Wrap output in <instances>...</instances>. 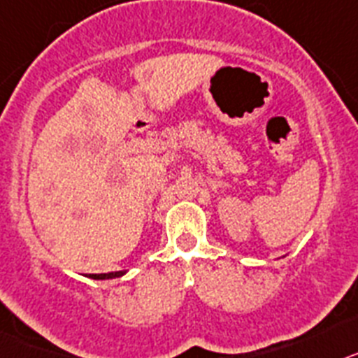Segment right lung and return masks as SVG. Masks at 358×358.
Returning <instances> with one entry per match:
<instances>
[{
    "label": "right lung",
    "mask_w": 358,
    "mask_h": 358,
    "mask_svg": "<svg viewBox=\"0 0 358 358\" xmlns=\"http://www.w3.org/2000/svg\"><path fill=\"white\" fill-rule=\"evenodd\" d=\"M127 270H117V272H108V273H88L86 278L90 279H115V278H122L124 273H126Z\"/></svg>",
    "instance_id": "right-lung-1"
}]
</instances>
